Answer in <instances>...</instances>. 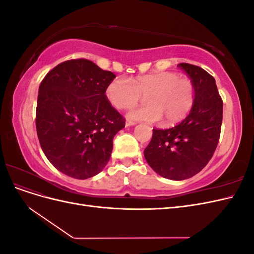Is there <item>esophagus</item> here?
<instances>
[{
    "label": "esophagus",
    "mask_w": 254,
    "mask_h": 254,
    "mask_svg": "<svg viewBox=\"0 0 254 254\" xmlns=\"http://www.w3.org/2000/svg\"><path fill=\"white\" fill-rule=\"evenodd\" d=\"M135 124V123L134 122H131V121H127L126 122V126L128 127V126H132V125H134Z\"/></svg>",
    "instance_id": "obj_1"
}]
</instances>
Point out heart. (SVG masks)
I'll return each mask as SVG.
<instances>
[{
  "label": "heart",
  "instance_id": "obj_1",
  "mask_svg": "<svg viewBox=\"0 0 254 254\" xmlns=\"http://www.w3.org/2000/svg\"><path fill=\"white\" fill-rule=\"evenodd\" d=\"M105 94L119 110L132 109L144 96L147 105L130 112L128 119L149 123L162 119L164 125L172 126L181 122L193 108L196 91L190 78L165 71L136 76L130 80L117 77L108 83Z\"/></svg>",
  "mask_w": 254,
  "mask_h": 254
}]
</instances>
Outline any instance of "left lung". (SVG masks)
<instances>
[{
  "mask_svg": "<svg viewBox=\"0 0 254 254\" xmlns=\"http://www.w3.org/2000/svg\"><path fill=\"white\" fill-rule=\"evenodd\" d=\"M178 66L195 84L193 108L179 125L153 129L144 150L152 170L171 180L190 178L209 163L217 147L222 122V99L213 76L194 64Z\"/></svg>",
  "mask_w": 254,
  "mask_h": 254,
  "instance_id": "obj_1",
  "label": "left lung"
}]
</instances>
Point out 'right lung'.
Wrapping results in <instances>:
<instances>
[{"label":"right lung","instance_id":"add662e5","mask_svg":"<svg viewBox=\"0 0 254 254\" xmlns=\"http://www.w3.org/2000/svg\"><path fill=\"white\" fill-rule=\"evenodd\" d=\"M115 78L92 61H64L40 83L36 109L38 139L57 170L76 179L91 178L108 163L113 137L125 119L106 97Z\"/></svg>","mask_w":254,"mask_h":254}]
</instances>
